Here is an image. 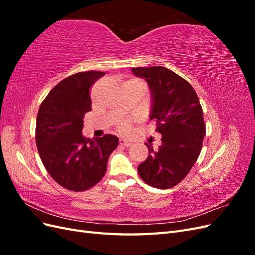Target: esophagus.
Here are the masks:
<instances>
[{
	"instance_id": "esophagus-1",
	"label": "esophagus",
	"mask_w": 255,
	"mask_h": 255,
	"mask_svg": "<svg viewBox=\"0 0 255 255\" xmlns=\"http://www.w3.org/2000/svg\"><path fill=\"white\" fill-rule=\"evenodd\" d=\"M119 143H120L121 145H123V146H130V145L133 144V143L130 142V141H128V140H127V139H125V138H120Z\"/></svg>"
}]
</instances>
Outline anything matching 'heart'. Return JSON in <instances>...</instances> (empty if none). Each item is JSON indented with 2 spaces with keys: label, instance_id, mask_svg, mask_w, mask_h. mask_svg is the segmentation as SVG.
Instances as JSON below:
<instances>
[{
  "label": "heart",
  "instance_id": "1",
  "mask_svg": "<svg viewBox=\"0 0 255 255\" xmlns=\"http://www.w3.org/2000/svg\"><path fill=\"white\" fill-rule=\"evenodd\" d=\"M119 128L121 132H128V130L129 129V123L128 121H123L120 123L119 126Z\"/></svg>",
  "mask_w": 255,
  "mask_h": 255
}]
</instances>
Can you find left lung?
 Returning <instances> with one entry per match:
<instances>
[{
    "instance_id": "8db88e82",
    "label": "left lung",
    "mask_w": 255,
    "mask_h": 255,
    "mask_svg": "<svg viewBox=\"0 0 255 255\" xmlns=\"http://www.w3.org/2000/svg\"><path fill=\"white\" fill-rule=\"evenodd\" d=\"M150 89L149 118L161 134L158 151L146 144L149 155L138 166L141 179L152 187L168 189L188 174L201 152L205 136L202 107L191 85L165 67L132 68Z\"/></svg>"
}]
</instances>
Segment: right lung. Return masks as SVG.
<instances>
[{
  "label": "right lung",
  "instance_id": "add662e5",
  "mask_svg": "<svg viewBox=\"0 0 255 255\" xmlns=\"http://www.w3.org/2000/svg\"><path fill=\"white\" fill-rule=\"evenodd\" d=\"M104 72L75 73L59 82L43 100L36 120V144L52 179L72 191L95 186L106 172L119 138L106 134L96 140L82 134L84 116L91 111L89 88Z\"/></svg>",
  "mask_w": 255,
  "mask_h": 255
}]
</instances>
